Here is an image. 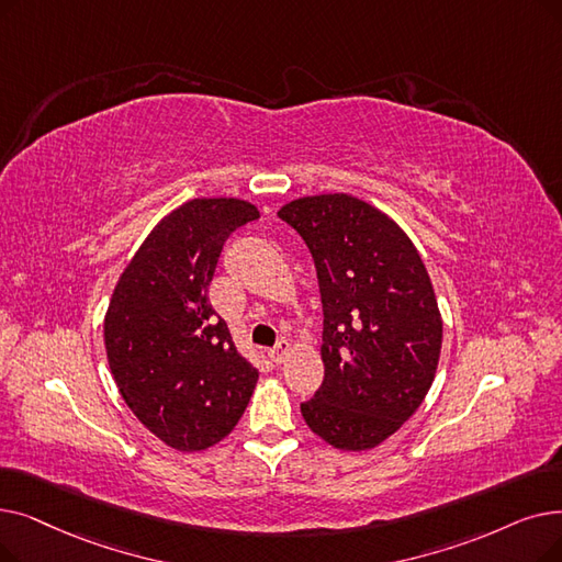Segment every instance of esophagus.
Returning <instances> with one entry per match:
<instances>
[{"instance_id":"34e87169","label":"esophagus","mask_w":562,"mask_h":562,"mask_svg":"<svg viewBox=\"0 0 562 562\" xmlns=\"http://www.w3.org/2000/svg\"><path fill=\"white\" fill-rule=\"evenodd\" d=\"M289 351H291V341L289 339H280L278 345L271 351H268V358H271L276 364H280V362H284Z\"/></svg>"}]
</instances>
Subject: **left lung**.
<instances>
[{
	"mask_svg": "<svg viewBox=\"0 0 562 562\" xmlns=\"http://www.w3.org/2000/svg\"><path fill=\"white\" fill-rule=\"evenodd\" d=\"M278 215L307 243L324 305V383L303 418L337 450H372L418 411L441 358L423 257L393 217L347 192L310 194Z\"/></svg>",
	"mask_w": 562,
	"mask_h": 562,
	"instance_id": "1",
	"label": "left lung"
}]
</instances>
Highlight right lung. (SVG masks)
<instances>
[{
  "instance_id": "add662e5",
  "label": "right lung",
  "mask_w": 562,
  "mask_h": 562,
  "mask_svg": "<svg viewBox=\"0 0 562 562\" xmlns=\"http://www.w3.org/2000/svg\"><path fill=\"white\" fill-rule=\"evenodd\" d=\"M259 209L190 200L167 213L121 273L105 312V351L121 397L169 448L215 446L246 411L259 372L209 303L217 257Z\"/></svg>"
}]
</instances>
